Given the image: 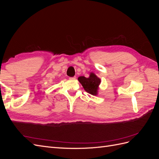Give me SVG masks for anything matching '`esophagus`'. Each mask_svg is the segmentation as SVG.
Instances as JSON below:
<instances>
[{"mask_svg":"<svg viewBox=\"0 0 159 159\" xmlns=\"http://www.w3.org/2000/svg\"><path fill=\"white\" fill-rule=\"evenodd\" d=\"M75 77H71V78H70L69 79L70 80H75Z\"/></svg>","mask_w":159,"mask_h":159,"instance_id":"1","label":"esophagus"}]
</instances>
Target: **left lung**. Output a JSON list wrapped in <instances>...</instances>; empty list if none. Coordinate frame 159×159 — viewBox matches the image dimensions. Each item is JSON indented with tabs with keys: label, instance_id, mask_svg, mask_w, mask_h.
<instances>
[{
	"label": "left lung",
	"instance_id": "1",
	"mask_svg": "<svg viewBox=\"0 0 159 159\" xmlns=\"http://www.w3.org/2000/svg\"><path fill=\"white\" fill-rule=\"evenodd\" d=\"M78 81L82 85L85 91L93 95H98L101 80L95 74L91 73L89 78L80 76L78 78Z\"/></svg>",
	"mask_w": 159,
	"mask_h": 159
}]
</instances>
